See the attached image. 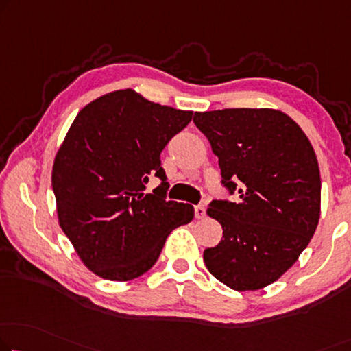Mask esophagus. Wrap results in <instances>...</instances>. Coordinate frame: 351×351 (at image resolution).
Listing matches in <instances>:
<instances>
[{"label": "esophagus", "mask_w": 351, "mask_h": 351, "mask_svg": "<svg viewBox=\"0 0 351 351\" xmlns=\"http://www.w3.org/2000/svg\"><path fill=\"white\" fill-rule=\"evenodd\" d=\"M193 214H195L197 219L205 217V214H206L205 205H195V206H193Z\"/></svg>", "instance_id": "34e87169"}]
</instances>
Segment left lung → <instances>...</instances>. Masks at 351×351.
Returning <instances> with one entry per match:
<instances>
[{
	"label": "left lung",
	"instance_id": "8db88e82",
	"mask_svg": "<svg viewBox=\"0 0 351 351\" xmlns=\"http://www.w3.org/2000/svg\"><path fill=\"white\" fill-rule=\"evenodd\" d=\"M211 143L221 186L234 200H213L208 216L222 239L205 249L209 273L238 291L260 290L291 268L320 217V170L309 138L290 117L271 108L195 113Z\"/></svg>",
	"mask_w": 351,
	"mask_h": 351
}]
</instances>
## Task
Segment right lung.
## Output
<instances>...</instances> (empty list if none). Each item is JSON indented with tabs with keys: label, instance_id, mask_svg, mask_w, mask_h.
<instances>
[{
	"label": "right lung",
	"instance_id": "1",
	"mask_svg": "<svg viewBox=\"0 0 351 351\" xmlns=\"http://www.w3.org/2000/svg\"><path fill=\"white\" fill-rule=\"evenodd\" d=\"M192 112L146 101L132 90L88 104L55 158L51 187L62 232L94 274L130 280L153 268L171 230L189 223L193 208L167 200L160 167L167 143ZM161 184L151 194L145 182Z\"/></svg>",
	"mask_w": 351,
	"mask_h": 351
}]
</instances>
